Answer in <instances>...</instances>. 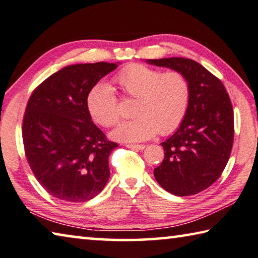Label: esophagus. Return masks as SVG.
<instances>
[{
	"mask_svg": "<svg viewBox=\"0 0 258 258\" xmlns=\"http://www.w3.org/2000/svg\"><path fill=\"white\" fill-rule=\"evenodd\" d=\"M126 147L130 149L133 150H144L145 149V145H133V144H127Z\"/></svg>",
	"mask_w": 258,
	"mask_h": 258,
	"instance_id": "esophagus-1",
	"label": "esophagus"
}]
</instances>
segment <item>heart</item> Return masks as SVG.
<instances>
[{"instance_id":"obj_1","label":"heart","mask_w":258,"mask_h":258,"mask_svg":"<svg viewBox=\"0 0 258 258\" xmlns=\"http://www.w3.org/2000/svg\"><path fill=\"white\" fill-rule=\"evenodd\" d=\"M113 83L126 97L134 99L132 119L112 131L114 140L139 142L153 138L158 131L169 134L181 124L190 99V86L179 71L162 73L142 64H130L117 73ZM92 119L103 127L119 120L118 100L111 86L97 83L86 97Z\"/></svg>"}]
</instances>
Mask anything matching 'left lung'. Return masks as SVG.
<instances>
[{
	"mask_svg": "<svg viewBox=\"0 0 258 258\" xmlns=\"http://www.w3.org/2000/svg\"><path fill=\"white\" fill-rule=\"evenodd\" d=\"M147 63L181 72L190 86L186 116L162 142L164 159L154 170L157 182L177 196L198 194L223 173L234 138L230 96L217 77L189 58L148 59Z\"/></svg>",
	"mask_w": 258,
	"mask_h": 258,
	"instance_id": "1",
	"label": "left lung"
}]
</instances>
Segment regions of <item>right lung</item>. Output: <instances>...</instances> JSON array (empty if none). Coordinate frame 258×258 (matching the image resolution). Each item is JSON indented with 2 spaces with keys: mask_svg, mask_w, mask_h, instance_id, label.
I'll use <instances>...</instances> for the list:
<instances>
[{
  "mask_svg": "<svg viewBox=\"0 0 258 258\" xmlns=\"http://www.w3.org/2000/svg\"><path fill=\"white\" fill-rule=\"evenodd\" d=\"M117 67L69 65L40 84L27 102L23 119L27 162L40 185L56 199L88 201L108 181L109 156L118 145L92 121L86 97Z\"/></svg>",
  "mask_w": 258,
  "mask_h": 258,
  "instance_id": "right-lung-1",
  "label": "right lung"
}]
</instances>
